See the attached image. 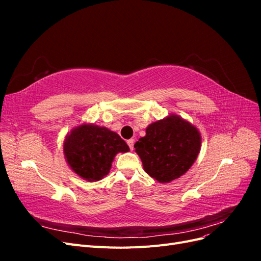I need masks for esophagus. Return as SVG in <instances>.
Listing matches in <instances>:
<instances>
[{"label": "esophagus", "instance_id": "obj_1", "mask_svg": "<svg viewBox=\"0 0 261 261\" xmlns=\"http://www.w3.org/2000/svg\"><path fill=\"white\" fill-rule=\"evenodd\" d=\"M134 144H135V140H134L133 138H130V139L127 140V145L129 146L130 150H134Z\"/></svg>", "mask_w": 261, "mask_h": 261}]
</instances>
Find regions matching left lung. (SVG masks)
I'll return each instance as SVG.
<instances>
[{"instance_id": "1", "label": "left lung", "mask_w": 261, "mask_h": 261, "mask_svg": "<svg viewBox=\"0 0 261 261\" xmlns=\"http://www.w3.org/2000/svg\"><path fill=\"white\" fill-rule=\"evenodd\" d=\"M145 172L159 183H170L192 168L200 152L199 129L176 114L149 124L135 144Z\"/></svg>"}]
</instances>
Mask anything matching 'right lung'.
<instances>
[{"label": "right lung", "instance_id": "add662e5", "mask_svg": "<svg viewBox=\"0 0 261 261\" xmlns=\"http://www.w3.org/2000/svg\"><path fill=\"white\" fill-rule=\"evenodd\" d=\"M128 151L129 147L117 133L94 123L75 126L63 141L68 167L87 181H98L107 176L115 155Z\"/></svg>", "mask_w": 261, "mask_h": 261}]
</instances>
